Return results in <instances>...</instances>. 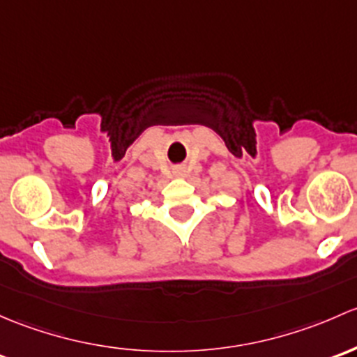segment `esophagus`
<instances>
[{
    "label": "esophagus",
    "mask_w": 357,
    "mask_h": 357,
    "mask_svg": "<svg viewBox=\"0 0 357 357\" xmlns=\"http://www.w3.org/2000/svg\"><path fill=\"white\" fill-rule=\"evenodd\" d=\"M177 174H180V172H177Z\"/></svg>",
    "instance_id": "esophagus-1"
}]
</instances>
